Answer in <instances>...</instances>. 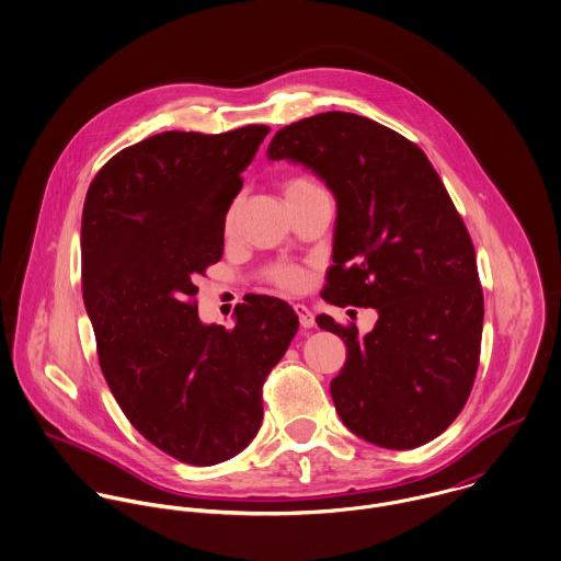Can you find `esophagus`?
Masks as SVG:
<instances>
[{
  "label": "esophagus",
  "instance_id": "obj_1",
  "mask_svg": "<svg viewBox=\"0 0 561 561\" xmlns=\"http://www.w3.org/2000/svg\"><path fill=\"white\" fill-rule=\"evenodd\" d=\"M295 311H297V316H299V322H301V327L304 329H311L313 324H316V320H313V313H311L306 306H295Z\"/></svg>",
  "mask_w": 561,
  "mask_h": 561
}]
</instances>
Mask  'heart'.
<instances>
[{
  "label": "heart",
  "instance_id": "b5f03b06",
  "mask_svg": "<svg viewBox=\"0 0 561 561\" xmlns=\"http://www.w3.org/2000/svg\"><path fill=\"white\" fill-rule=\"evenodd\" d=\"M311 185H316V183H311L310 179L297 176V179L286 181L284 191L288 193V191L311 187ZM232 219H234V208H230V213H228V224H232ZM266 279L271 284H275L277 288L288 290V293H297V290H301L306 286V273H304V268H299L295 264H273V266H268L266 268Z\"/></svg>",
  "mask_w": 561,
  "mask_h": 561
}]
</instances>
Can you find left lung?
<instances>
[{"instance_id":"obj_1","label":"left lung","mask_w":561,"mask_h":561,"mask_svg":"<svg viewBox=\"0 0 561 561\" xmlns=\"http://www.w3.org/2000/svg\"><path fill=\"white\" fill-rule=\"evenodd\" d=\"M268 159L304 163L337 202L333 264L322 299L374 308L331 380L344 426L387 449H413L462 411L480 364L484 297L471 237L420 146L370 118L327 112L284 126Z\"/></svg>"}]
</instances>
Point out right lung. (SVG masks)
I'll list each match as a JSON object with an SVG mask.
<instances>
[{
    "label": "right lung",
    "mask_w": 561,
    "mask_h": 561,
    "mask_svg": "<svg viewBox=\"0 0 561 561\" xmlns=\"http://www.w3.org/2000/svg\"><path fill=\"white\" fill-rule=\"evenodd\" d=\"M271 128L165 130L112 157L81 217V288L99 364L128 422L181 462L243 451L262 385L299 329L295 310L253 295L237 324H202L197 277L221 260L226 213Z\"/></svg>",
    "instance_id": "right-lung-1"
}]
</instances>
